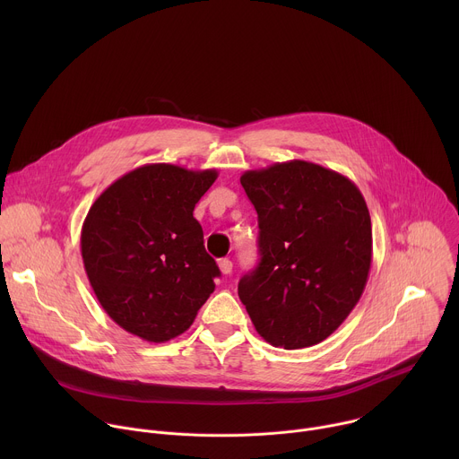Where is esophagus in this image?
<instances>
[{"mask_svg":"<svg viewBox=\"0 0 459 459\" xmlns=\"http://www.w3.org/2000/svg\"><path fill=\"white\" fill-rule=\"evenodd\" d=\"M220 271H221V274H230L232 273V261L229 259V257H223V259H220Z\"/></svg>","mask_w":459,"mask_h":459,"instance_id":"1","label":"esophagus"}]
</instances>
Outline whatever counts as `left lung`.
Segmentation results:
<instances>
[{"label":"left lung","mask_w":459,"mask_h":459,"mask_svg":"<svg viewBox=\"0 0 459 459\" xmlns=\"http://www.w3.org/2000/svg\"><path fill=\"white\" fill-rule=\"evenodd\" d=\"M257 212V267L238 294L257 334L287 351L329 338L359 301L372 264V225L343 174L292 160L239 178Z\"/></svg>","instance_id":"1"}]
</instances>
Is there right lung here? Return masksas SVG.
Returning a JSON list of instances; mask_svg holds the SVG:
<instances>
[{
  "label": "right lung",
  "mask_w": 459,
  "mask_h": 459,
  "mask_svg": "<svg viewBox=\"0 0 459 459\" xmlns=\"http://www.w3.org/2000/svg\"><path fill=\"white\" fill-rule=\"evenodd\" d=\"M216 178L214 169L151 163L116 179L92 204L82 229L85 273L126 333L169 342L214 292L220 269L192 212Z\"/></svg>",
  "instance_id": "add662e5"
}]
</instances>
